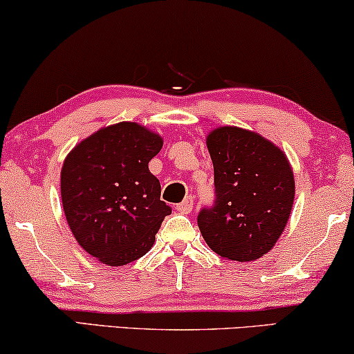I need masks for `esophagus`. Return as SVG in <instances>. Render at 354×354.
I'll return each instance as SVG.
<instances>
[{
	"label": "esophagus",
	"instance_id": "obj_1",
	"mask_svg": "<svg viewBox=\"0 0 354 354\" xmlns=\"http://www.w3.org/2000/svg\"><path fill=\"white\" fill-rule=\"evenodd\" d=\"M176 207L178 212H182V214H188V212H192V209H193V198L187 196L185 200H183L182 203H178Z\"/></svg>",
	"mask_w": 354,
	"mask_h": 354
}]
</instances>
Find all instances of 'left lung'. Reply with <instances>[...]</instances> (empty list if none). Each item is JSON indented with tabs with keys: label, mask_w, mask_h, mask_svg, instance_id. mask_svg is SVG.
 <instances>
[{
	"label": "left lung",
	"mask_w": 354,
	"mask_h": 354,
	"mask_svg": "<svg viewBox=\"0 0 354 354\" xmlns=\"http://www.w3.org/2000/svg\"><path fill=\"white\" fill-rule=\"evenodd\" d=\"M214 166V203L198 214L209 248L232 261H254L275 245L295 198L287 156L261 135L239 127L206 138Z\"/></svg>",
	"instance_id": "obj_1"
}]
</instances>
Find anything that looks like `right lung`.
Returning a JSON list of instances; mask_svg holds the SVG:
<instances>
[{"label":"right lung","mask_w":354,"mask_h":354,"mask_svg":"<svg viewBox=\"0 0 354 354\" xmlns=\"http://www.w3.org/2000/svg\"><path fill=\"white\" fill-rule=\"evenodd\" d=\"M161 148L159 135L120 122L90 135L66 158L61 198L67 224L82 248L103 264L124 266L147 254L172 212L148 171Z\"/></svg>","instance_id":"obj_1"}]
</instances>
